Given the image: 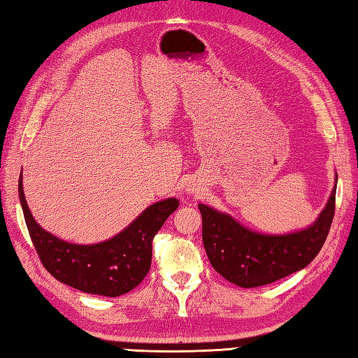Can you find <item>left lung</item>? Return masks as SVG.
<instances>
[{
  "mask_svg": "<svg viewBox=\"0 0 358 358\" xmlns=\"http://www.w3.org/2000/svg\"><path fill=\"white\" fill-rule=\"evenodd\" d=\"M336 189L337 185L315 223L285 235L254 232L231 215L199 204L203 243L212 268L240 287L269 285L306 268L329 234L336 212Z\"/></svg>",
  "mask_w": 358,
  "mask_h": 358,
  "instance_id": "obj_1",
  "label": "left lung"
}]
</instances>
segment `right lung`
Instances as JSON below:
<instances>
[{
  "label": "right lung",
  "instance_id": "obj_1",
  "mask_svg": "<svg viewBox=\"0 0 358 358\" xmlns=\"http://www.w3.org/2000/svg\"><path fill=\"white\" fill-rule=\"evenodd\" d=\"M18 195L27 231L43 266L62 283L81 292L120 296L138 286L150 269L152 240L172 212L180 206L177 199L152 204L124 231L96 245H75L57 238L35 222L22 191Z\"/></svg>",
  "mask_w": 358,
  "mask_h": 358
}]
</instances>
